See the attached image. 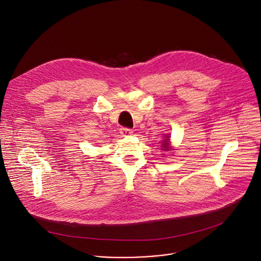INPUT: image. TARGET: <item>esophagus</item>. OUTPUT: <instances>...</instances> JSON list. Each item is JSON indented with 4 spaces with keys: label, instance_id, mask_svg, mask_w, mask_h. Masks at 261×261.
Masks as SVG:
<instances>
[{
    "label": "esophagus",
    "instance_id": "34e87169",
    "mask_svg": "<svg viewBox=\"0 0 261 261\" xmlns=\"http://www.w3.org/2000/svg\"><path fill=\"white\" fill-rule=\"evenodd\" d=\"M120 133L122 134V136H128V135H131L133 133V131L129 128H121L120 129Z\"/></svg>",
    "mask_w": 261,
    "mask_h": 261
}]
</instances>
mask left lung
<instances>
[{"label":"left lung","instance_id":"obj_1","mask_svg":"<svg viewBox=\"0 0 261 261\" xmlns=\"http://www.w3.org/2000/svg\"><path fill=\"white\" fill-rule=\"evenodd\" d=\"M168 137V136H167ZM163 144H162V147H164L165 148V150H166V148H167V146H168V143H169V139L167 138V139H165L164 140V142H162Z\"/></svg>","mask_w":261,"mask_h":261}]
</instances>
